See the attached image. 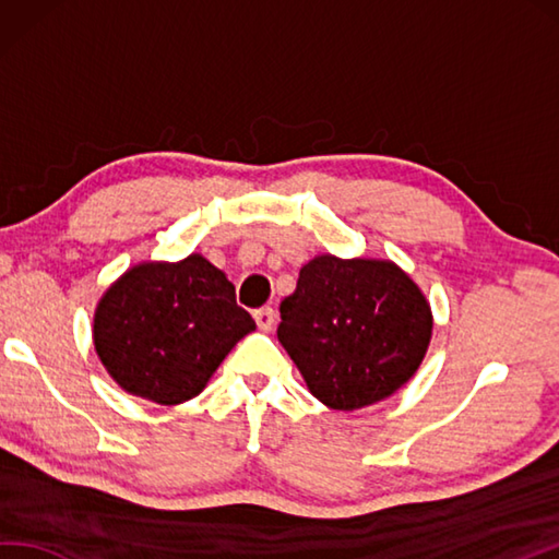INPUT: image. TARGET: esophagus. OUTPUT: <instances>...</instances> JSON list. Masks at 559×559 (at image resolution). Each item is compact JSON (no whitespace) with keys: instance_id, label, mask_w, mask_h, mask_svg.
Returning <instances> with one entry per match:
<instances>
[{"instance_id":"1","label":"esophagus","mask_w":559,"mask_h":559,"mask_svg":"<svg viewBox=\"0 0 559 559\" xmlns=\"http://www.w3.org/2000/svg\"><path fill=\"white\" fill-rule=\"evenodd\" d=\"M253 318H255V322H258V328L263 330V332H267V330L275 328V322H277L275 308H270V306H265V308H258V311L253 313Z\"/></svg>"}]
</instances>
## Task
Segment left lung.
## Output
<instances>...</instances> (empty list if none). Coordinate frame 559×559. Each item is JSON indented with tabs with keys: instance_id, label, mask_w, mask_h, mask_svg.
I'll return each instance as SVG.
<instances>
[{
	"instance_id": "1",
	"label": "left lung",
	"mask_w": 559,
	"mask_h": 559,
	"mask_svg": "<svg viewBox=\"0 0 559 559\" xmlns=\"http://www.w3.org/2000/svg\"><path fill=\"white\" fill-rule=\"evenodd\" d=\"M280 316L277 337L308 390L337 412L388 400L416 373L432 334L430 304L392 260L316 255Z\"/></svg>"
}]
</instances>
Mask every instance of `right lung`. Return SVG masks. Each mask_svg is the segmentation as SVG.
I'll use <instances>...</instances> for the list:
<instances>
[{"mask_svg": "<svg viewBox=\"0 0 559 559\" xmlns=\"http://www.w3.org/2000/svg\"><path fill=\"white\" fill-rule=\"evenodd\" d=\"M253 330L225 272L191 253L123 272L95 308L93 342L121 390L175 406L201 394Z\"/></svg>", "mask_w": 559, "mask_h": 559, "instance_id": "1", "label": "right lung"}]
</instances>
